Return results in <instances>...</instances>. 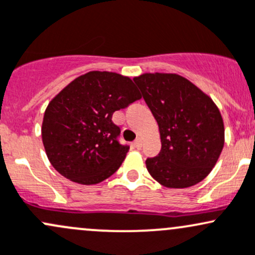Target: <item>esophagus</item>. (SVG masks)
Segmentation results:
<instances>
[{"label":"esophagus","instance_id":"obj_1","mask_svg":"<svg viewBox=\"0 0 255 255\" xmlns=\"http://www.w3.org/2000/svg\"><path fill=\"white\" fill-rule=\"evenodd\" d=\"M133 146L136 149H140L141 148V139L140 138H136L134 141H133Z\"/></svg>","mask_w":255,"mask_h":255}]
</instances>
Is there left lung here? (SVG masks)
Segmentation results:
<instances>
[{
  "label": "left lung",
  "mask_w": 255,
  "mask_h": 255,
  "mask_svg": "<svg viewBox=\"0 0 255 255\" xmlns=\"http://www.w3.org/2000/svg\"><path fill=\"white\" fill-rule=\"evenodd\" d=\"M159 125L161 150L146 159L154 179L167 188L199 183L218 162L225 143L224 121L210 96L175 73L133 78Z\"/></svg>",
  "instance_id": "1"
}]
</instances>
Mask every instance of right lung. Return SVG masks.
Segmentation results:
<instances>
[{
	"label": "right lung",
	"mask_w": 255,
	"mask_h": 255,
	"mask_svg": "<svg viewBox=\"0 0 255 255\" xmlns=\"http://www.w3.org/2000/svg\"><path fill=\"white\" fill-rule=\"evenodd\" d=\"M140 98L132 79L114 72H88L69 83L50 101L42 121L51 165L87 186L114 175L129 146L120 144L112 115Z\"/></svg>",
	"instance_id": "obj_1"
}]
</instances>
